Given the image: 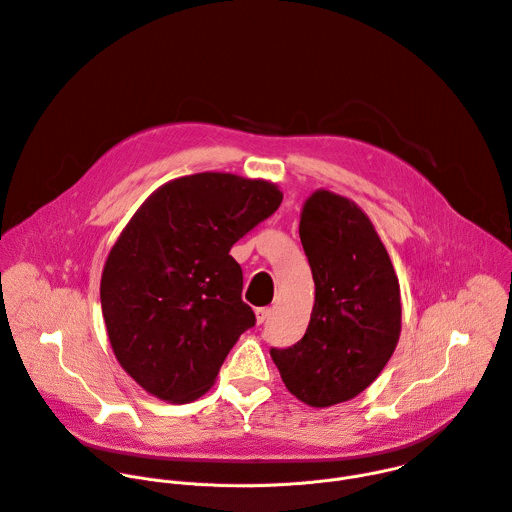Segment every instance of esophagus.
I'll use <instances>...</instances> for the list:
<instances>
[{"instance_id": "34e87169", "label": "esophagus", "mask_w": 512, "mask_h": 512, "mask_svg": "<svg viewBox=\"0 0 512 512\" xmlns=\"http://www.w3.org/2000/svg\"><path fill=\"white\" fill-rule=\"evenodd\" d=\"M271 314H273V310H271V308H257V310H255V316H257V324H263V322H267Z\"/></svg>"}]
</instances>
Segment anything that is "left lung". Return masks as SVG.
Segmentation results:
<instances>
[{
	"mask_svg": "<svg viewBox=\"0 0 512 512\" xmlns=\"http://www.w3.org/2000/svg\"><path fill=\"white\" fill-rule=\"evenodd\" d=\"M300 239L316 300L304 338L271 358L287 391L322 409L354 399L385 369L401 334V289L371 218L346 196L312 192Z\"/></svg>",
	"mask_w": 512,
	"mask_h": 512,
	"instance_id": "obj_1",
	"label": "left lung"
}]
</instances>
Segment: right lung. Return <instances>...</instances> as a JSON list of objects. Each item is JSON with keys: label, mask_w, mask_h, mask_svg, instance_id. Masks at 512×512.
I'll use <instances>...</instances> for the list:
<instances>
[{"label": "right lung", "mask_w": 512, "mask_h": 512, "mask_svg": "<svg viewBox=\"0 0 512 512\" xmlns=\"http://www.w3.org/2000/svg\"><path fill=\"white\" fill-rule=\"evenodd\" d=\"M267 180L200 172L135 210L101 275V308L121 369L150 395L190 403L255 326L231 247L281 204Z\"/></svg>", "instance_id": "1"}]
</instances>
